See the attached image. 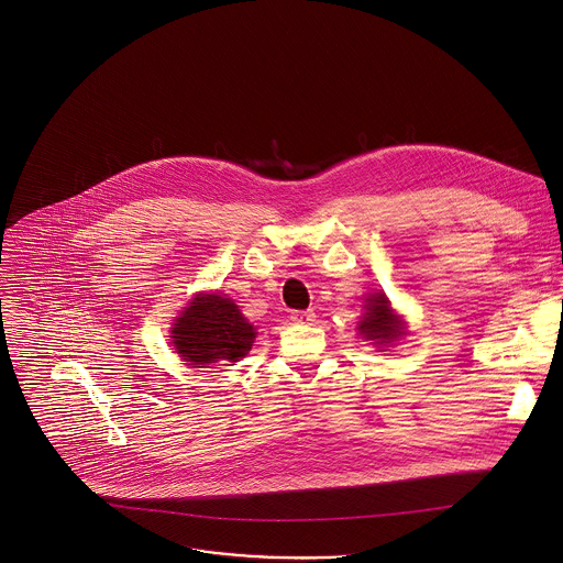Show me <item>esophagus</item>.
I'll use <instances>...</instances> for the list:
<instances>
[{
  "label": "esophagus",
  "mask_w": 563,
  "mask_h": 563,
  "mask_svg": "<svg viewBox=\"0 0 563 563\" xmlns=\"http://www.w3.org/2000/svg\"><path fill=\"white\" fill-rule=\"evenodd\" d=\"M291 320L296 324H311L316 320V313L311 309H302V311H291Z\"/></svg>",
  "instance_id": "34e87169"
}]
</instances>
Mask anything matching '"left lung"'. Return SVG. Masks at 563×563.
Listing matches in <instances>:
<instances>
[{"instance_id": "obj_1", "label": "left lung", "mask_w": 563, "mask_h": 563, "mask_svg": "<svg viewBox=\"0 0 563 563\" xmlns=\"http://www.w3.org/2000/svg\"><path fill=\"white\" fill-rule=\"evenodd\" d=\"M366 302H368L366 313L362 316V322L357 324L360 333L366 340L383 344V342H394L405 333V329H402L398 316L391 311L385 294L371 296V298H366Z\"/></svg>"}]
</instances>
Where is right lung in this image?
Listing matches in <instances>:
<instances>
[{
    "label": "right lung",
    "instance_id": "add662e5",
    "mask_svg": "<svg viewBox=\"0 0 563 563\" xmlns=\"http://www.w3.org/2000/svg\"><path fill=\"white\" fill-rule=\"evenodd\" d=\"M172 333L176 351L190 364L236 362L247 355L256 338L254 327L243 318L239 307L219 294L195 298Z\"/></svg>",
    "mask_w": 563,
    "mask_h": 563
}]
</instances>
